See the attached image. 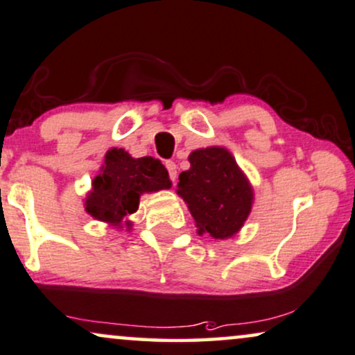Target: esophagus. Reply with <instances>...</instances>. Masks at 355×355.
I'll return each mask as SVG.
<instances>
[{"label":"esophagus","instance_id":"obj_1","mask_svg":"<svg viewBox=\"0 0 355 355\" xmlns=\"http://www.w3.org/2000/svg\"><path fill=\"white\" fill-rule=\"evenodd\" d=\"M166 169H168V173H169V178H171V181L174 182L176 181V178H178V166H176V163H174V161H166Z\"/></svg>","mask_w":355,"mask_h":355}]
</instances>
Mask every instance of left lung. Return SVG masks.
Instances as JSON below:
<instances>
[{
    "mask_svg": "<svg viewBox=\"0 0 355 355\" xmlns=\"http://www.w3.org/2000/svg\"><path fill=\"white\" fill-rule=\"evenodd\" d=\"M189 163L191 168L179 174L176 192L187 204L199 233L232 238L251 211L254 192L250 181L222 146L192 151Z\"/></svg>",
    "mask_w": 355,
    "mask_h": 355,
    "instance_id": "8db88e82",
    "label": "left lung"
}]
</instances>
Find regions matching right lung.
<instances>
[{"mask_svg": "<svg viewBox=\"0 0 355 355\" xmlns=\"http://www.w3.org/2000/svg\"><path fill=\"white\" fill-rule=\"evenodd\" d=\"M169 187V174L159 159L151 156L132 158L123 148H110L99 174L93 179L85 207L99 222L121 227L128 215L137 211L141 194ZM125 223L130 222L127 220Z\"/></svg>", "mask_w": 355, "mask_h": 355, "instance_id": "1", "label": "right lung"}]
</instances>
